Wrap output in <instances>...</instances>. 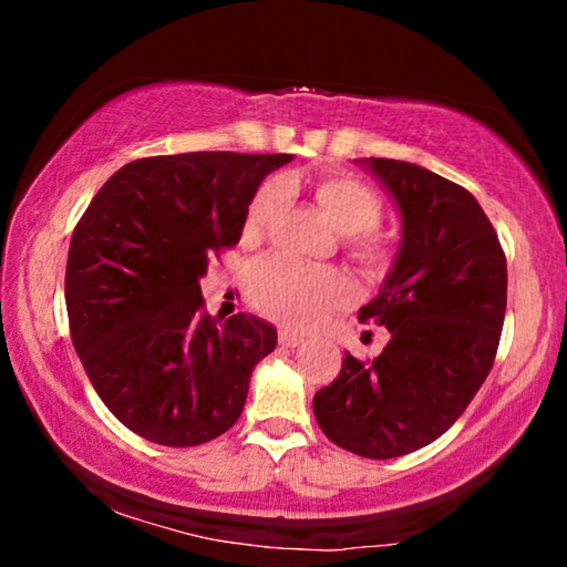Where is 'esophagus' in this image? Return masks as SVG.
Here are the masks:
<instances>
[{
	"mask_svg": "<svg viewBox=\"0 0 567 567\" xmlns=\"http://www.w3.org/2000/svg\"><path fill=\"white\" fill-rule=\"evenodd\" d=\"M277 340H280L282 348H297V344L302 342V334L295 332V330H287L282 328L280 332H277Z\"/></svg>",
	"mask_w": 567,
	"mask_h": 567,
	"instance_id": "1",
	"label": "esophagus"
}]
</instances>
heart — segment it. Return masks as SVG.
Returning a JSON list of instances; mask_svg holds the SVG:
<instances>
[{
    "label": "heart",
    "mask_w": 567,
    "mask_h": 567,
    "mask_svg": "<svg viewBox=\"0 0 567 567\" xmlns=\"http://www.w3.org/2000/svg\"><path fill=\"white\" fill-rule=\"evenodd\" d=\"M285 182L272 177L260 185L249 199L245 215V235L260 237L282 205ZM315 199L342 233L348 255L368 272H385L392 260V243L378 225L382 219V199L375 189L350 175H328L315 185ZM350 282L332 267H315L262 257L247 277V297L257 312L290 328H310L328 318L332 310L348 305Z\"/></svg>",
    "instance_id": "obj_1"
}]
</instances>
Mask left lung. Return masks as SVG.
Here are the masks:
<instances>
[{"mask_svg": "<svg viewBox=\"0 0 567 567\" xmlns=\"http://www.w3.org/2000/svg\"><path fill=\"white\" fill-rule=\"evenodd\" d=\"M368 165L398 199L402 247L358 320L385 324L390 342L375 360L344 354L312 410L334 445L388 460L437 440L485 382L501 344L507 262L465 187L410 162Z\"/></svg>", "mask_w": 567, "mask_h": 567, "instance_id": "8db88e82", "label": "left lung"}]
</instances>
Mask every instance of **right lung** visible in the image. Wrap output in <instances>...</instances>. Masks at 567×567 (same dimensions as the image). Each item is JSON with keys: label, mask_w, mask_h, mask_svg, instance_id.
Returning <instances> with one entry per match:
<instances>
[{"label": "right lung", "mask_w": 567, "mask_h": 567, "mask_svg": "<svg viewBox=\"0 0 567 567\" xmlns=\"http://www.w3.org/2000/svg\"><path fill=\"white\" fill-rule=\"evenodd\" d=\"M292 155L185 152L114 172L76 223L64 275L74 350L104 405L167 447L219 437L245 408L272 324L205 310L199 277L239 243L249 199Z\"/></svg>", "instance_id": "1"}]
</instances>
